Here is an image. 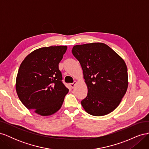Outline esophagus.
Segmentation results:
<instances>
[{"mask_svg":"<svg viewBox=\"0 0 149 149\" xmlns=\"http://www.w3.org/2000/svg\"><path fill=\"white\" fill-rule=\"evenodd\" d=\"M76 81H74L73 83H70V87L71 88H73L74 86H75V85L76 84Z\"/></svg>","mask_w":149,"mask_h":149,"instance_id":"obj_1","label":"esophagus"}]
</instances>
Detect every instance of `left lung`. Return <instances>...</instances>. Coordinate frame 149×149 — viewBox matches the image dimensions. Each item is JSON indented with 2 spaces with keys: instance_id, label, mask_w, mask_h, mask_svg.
Listing matches in <instances>:
<instances>
[{
  "instance_id": "8db88e82",
  "label": "left lung",
  "mask_w": 149,
  "mask_h": 149,
  "mask_svg": "<svg viewBox=\"0 0 149 149\" xmlns=\"http://www.w3.org/2000/svg\"><path fill=\"white\" fill-rule=\"evenodd\" d=\"M72 53L80 63L88 87L81 103L88 114L102 116L119 106L128 87L127 68L124 60L102 43L75 45Z\"/></svg>"
}]
</instances>
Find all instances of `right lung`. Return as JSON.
<instances>
[{"label": "right lung", "mask_w": 149, "mask_h": 149, "mask_svg": "<svg viewBox=\"0 0 149 149\" xmlns=\"http://www.w3.org/2000/svg\"><path fill=\"white\" fill-rule=\"evenodd\" d=\"M66 49V46L40 48L22 61L17 76L16 91L27 109L46 116L61 108L69 89L62 82L58 64Z\"/></svg>", "instance_id": "right-lung-1"}]
</instances>
